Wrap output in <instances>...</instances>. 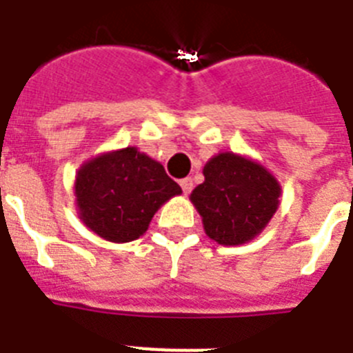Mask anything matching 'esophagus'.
Wrapping results in <instances>:
<instances>
[{
	"mask_svg": "<svg viewBox=\"0 0 353 353\" xmlns=\"http://www.w3.org/2000/svg\"><path fill=\"white\" fill-rule=\"evenodd\" d=\"M179 185H181V188H183V194H190L194 183H192L190 177H185V179H181V181H179Z\"/></svg>",
	"mask_w": 353,
	"mask_h": 353,
	"instance_id": "1",
	"label": "esophagus"
}]
</instances>
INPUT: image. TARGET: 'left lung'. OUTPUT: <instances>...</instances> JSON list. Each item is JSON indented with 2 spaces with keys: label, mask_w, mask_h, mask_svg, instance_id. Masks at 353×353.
Returning a JSON list of instances; mask_svg holds the SVG:
<instances>
[{
  "label": "left lung",
  "mask_w": 353,
  "mask_h": 353,
  "mask_svg": "<svg viewBox=\"0 0 353 353\" xmlns=\"http://www.w3.org/2000/svg\"><path fill=\"white\" fill-rule=\"evenodd\" d=\"M205 181L190 194L206 236L219 245L252 241L279 206L281 186L257 161L221 152L203 168Z\"/></svg>",
  "instance_id": "obj_1"
}]
</instances>
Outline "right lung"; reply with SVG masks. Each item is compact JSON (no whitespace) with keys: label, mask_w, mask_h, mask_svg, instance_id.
<instances>
[{"label":"right lung","mask_w":353,"mask_h":353,"mask_svg":"<svg viewBox=\"0 0 353 353\" xmlns=\"http://www.w3.org/2000/svg\"><path fill=\"white\" fill-rule=\"evenodd\" d=\"M77 214L103 239L128 243L147 232L163 203L181 194L161 163L136 147L107 152L83 163L76 183Z\"/></svg>","instance_id":"1"}]
</instances>
